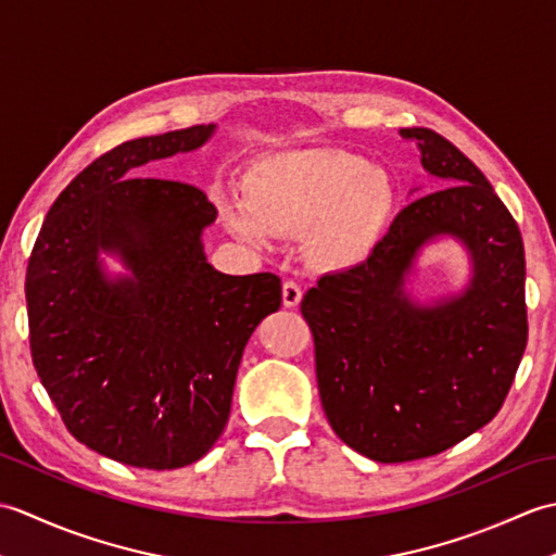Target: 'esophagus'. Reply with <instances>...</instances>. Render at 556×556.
Returning a JSON list of instances; mask_svg holds the SVG:
<instances>
[{"instance_id":"obj_1","label":"esophagus","mask_w":556,"mask_h":556,"mask_svg":"<svg viewBox=\"0 0 556 556\" xmlns=\"http://www.w3.org/2000/svg\"><path fill=\"white\" fill-rule=\"evenodd\" d=\"M281 299H285L287 308H296L303 299V291L296 281H285V287H281Z\"/></svg>"}]
</instances>
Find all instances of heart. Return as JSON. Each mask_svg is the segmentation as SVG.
<instances>
[{"mask_svg": "<svg viewBox=\"0 0 556 556\" xmlns=\"http://www.w3.org/2000/svg\"><path fill=\"white\" fill-rule=\"evenodd\" d=\"M394 203L382 167L344 150L271 152L248 164L243 200L227 198L222 217L241 241L269 248L299 239L320 271H346L368 260Z\"/></svg>", "mask_w": 556, "mask_h": 556, "instance_id": "b5f03b06", "label": "heart"}]
</instances>
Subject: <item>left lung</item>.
Here are the masks:
<instances>
[{"label":"left lung","mask_w":556,"mask_h":556,"mask_svg":"<svg viewBox=\"0 0 556 556\" xmlns=\"http://www.w3.org/2000/svg\"><path fill=\"white\" fill-rule=\"evenodd\" d=\"M440 191L399 212L358 267L303 296L325 416L380 464L434 456L488 425L509 394L528 341L526 253L511 212L473 162L430 128H401ZM462 243L471 277L458 294L407 291L422 247Z\"/></svg>","instance_id":"8db88e82"}]
</instances>
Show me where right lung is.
I'll return each mask as SVG.
<instances>
[{"instance_id":"1","label":"right lung","mask_w":556,"mask_h":556,"mask_svg":"<svg viewBox=\"0 0 556 556\" xmlns=\"http://www.w3.org/2000/svg\"><path fill=\"white\" fill-rule=\"evenodd\" d=\"M215 124L104 152L47 212L26 275L30 353L80 444L126 466L203 458L229 420L243 349L281 305L269 271L207 263L217 207L195 186L143 179L152 160L203 148ZM102 254L125 265L112 276Z\"/></svg>"}]
</instances>
